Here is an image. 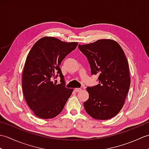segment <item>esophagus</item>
I'll list each match as a JSON object with an SVG mask.
<instances>
[{"label": "esophagus", "mask_w": 149, "mask_h": 149, "mask_svg": "<svg viewBox=\"0 0 149 149\" xmlns=\"http://www.w3.org/2000/svg\"><path fill=\"white\" fill-rule=\"evenodd\" d=\"M75 91H76V92H79V91H82V89L79 88H75Z\"/></svg>", "instance_id": "esophagus-1"}]
</instances>
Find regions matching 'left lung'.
Here are the masks:
<instances>
[{"label": "left lung", "instance_id": "1", "mask_svg": "<svg viewBox=\"0 0 149 149\" xmlns=\"http://www.w3.org/2000/svg\"><path fill=\"white\" fill-rule=\"evenodd\" d=\"M78 47L88 59L91 75H99V84L86 88L89 99L84 102V109L95 119L111 118L122 108L130 87L124 52L111 40H99Z\"/></svg>", "mask_w": 149, "mask_h": 149}]
</instances>
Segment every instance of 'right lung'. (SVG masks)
<instances>
[{"label": "right lung", "mask_w": 149, "mask_h": 149, "mask_svg": "<svg viewBox=\"0 0 149 149\" xmlns=\"http://www.w3.org/2000/svg\"><path fill=\"white\" fill-rule=\"evenodd\" d=\"M77 45L43 37L29 52L22 74V90L27 105L39 118L49 119L58 115L72 95L74 90L66 88L59 65ZM58 76L61 83L54 84L52 80Z\"/></svg>", "instance_id": "right-lung-1"}]
</instances>
